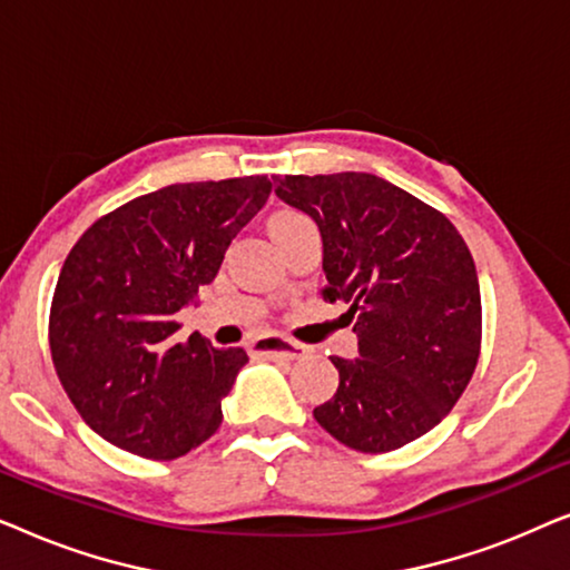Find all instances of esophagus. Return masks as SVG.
Here are the masks:
<instances>
[{
    "instance_id": "esophagus-1",
    "label": "esophagus",
    "mask_w": 570,
    "mask_h": 570,
    "mask_svg": "<svg viewBox=\"0 0 570 570\" xmlns=\"http://www.w3.org/2000/svg\"><path fill=\"white\" fill-rule=\"evenodd\" d=\"M252 353L259 357H272V361L275 357H279V361H301V357H306L308 347L285 337H259L252 342Z\"/></svg>"
}]
</instances>
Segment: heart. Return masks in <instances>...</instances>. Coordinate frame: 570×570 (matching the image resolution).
Returning a JSON list of instances; mask_svg holds the SVG:
<instances>
[{"label": "heart", "instance_id": "b5f03b06", "mask_svg": "<svg viewBox=\"0 0 570 570\" xmlns=\"http://www.w3.org/2000/svg\"><path fill=\"white\" fill-rule=\"evenodd\" d=\"M301 217H306V215H301V213H291V209H285V213H277L275 217H272L269 228H272V230H275V228H283V225L301 220Z\"/></svg>", "mask_w": 570, "mask_h": 570}]
</instances>
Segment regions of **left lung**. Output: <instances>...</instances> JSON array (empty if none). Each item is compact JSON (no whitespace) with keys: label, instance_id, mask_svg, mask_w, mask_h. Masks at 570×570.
Returning <instances> with one entry per match:
<instances>
[{"label":"left lung","instance_id":"left-lung-1","mask_svg":"<svg viewBox=\"0 0 570 570\" xmlns=\"http://www.w3.org/2000/svg\"><path fill=\"white\" fill-rule=\"evenodd\" d=\"M277 197L314 217L324 301H345L357 357H332L337 394L316 423L363 454L394 451L449 415L480 357L472 254L446 215L373 174L275 178Z\"/></svg>","mask_w":570,"mask_h":570}]
</instances>
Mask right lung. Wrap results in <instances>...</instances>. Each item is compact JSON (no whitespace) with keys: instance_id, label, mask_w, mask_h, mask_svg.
I'll return each mask as SVG.
<instances>
[{"instance_id":"add662e5","label":"right lung","mask_w":570,"mask_h":570,"mask_svg":"<svg viewBox=\"0 0 570 570\" xmlns=\"http://www.w3.org/2000/svg\"><path fill=\"white\" fill-rule=\"evenodd\" d=\"M269 191L267 176L170 184L104 215L72 246L51 301V361L108 443L176 459L220 428V402L248 355L199 334L176 342V314L213 283Z\"/></svg>"}]
</instances>
